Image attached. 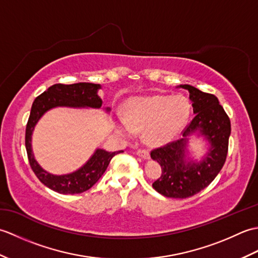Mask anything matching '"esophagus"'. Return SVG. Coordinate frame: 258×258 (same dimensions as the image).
<instances>
[{"mask_svg":"<svg viewBox=\"0 0 258 258\" xmlns=\"http://www.w3.org/2000/svg\"><path fill=\"white\" fill-rule=\"evenodd\" d=\"M136 154H138L141 157H143V158H150V153H149V151H146V150L140 149V150L136 151Z\"/></svg>","mask_w":258,"mask_h":258,"instance_id":"esophagus-1","label":"esophagus"}]
</instances>
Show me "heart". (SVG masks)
<instances>
[{
	"instance_id": "1",
	"label": "heart",
	"mask_w": 258,
	"mask_h": 258,
	"mask_svg": "<svg viewBox=\"0 0 258 258\" xmlns=\"http://www.w3.org/2000/svg\"><path fill=\"white\" fill-rule=\"evenodd\" d=\"M189 114L190 104L184 96L135 98L126 104L125 119L119 120L118 130L126 136L144 132L147 144L163 145L182 132Z\"/></svg>"
}]
</instances>
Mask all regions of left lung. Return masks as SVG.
<instances>
[{
    "mask_svg": "<svg viewBox=\"0 0 258 258\" xmlns=\"http://www.w3.org/2000/svg\"><path fill=\"white\" fill-rule=\"evenodd\" d=\"M180 87L189 92L195 116L183 130L184 139L151 151V157L162 167L161 176L153 183V188L173 199H187L213 182L225 164L231 135V120L215 95L190 85ZM196 130L210 142L208 155L199 163L184 160L187 136Z\"/></svg>",
    "mask_w": 258,
    "mask_h": 258,
    "instance_id": "1",
    "label": "left lung"
}]
</instances>
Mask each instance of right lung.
<instances>
[{
    "mask_svg": "<svg viewBox=\"0 0 258 258\" xmlns=\"http://www.w3.org/2000/svg\"><path fill=\"white\" fill-rule=\"evenodd\" d=\"M100 84L75 83L54 84L38 95L32 104L31 113L25 130V147L30 166L41 182L59 194H80L90 189L106 171L109 162L123 151L106 152L98 149L84 166L68 175H53L44 171L35 161L32 153L31 136L37 120L48 109L56 106L95 107L102 106V100L97 95ZM109 111V108H107Z\"/></svg>",
    "mask_w": 258,
    "mask_h": 258,
    "instance_id": "right-lung-1",
    "label": "right lung"
}]
</instances>
